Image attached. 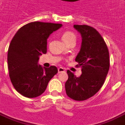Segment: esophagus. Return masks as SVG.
I'll list each match as a JSON object with an SVG mask.
<instances>
[{"mask_svg": "<svg viewBox=\"0 0 125 125\" xmlns=\"http://www.w3.org/2000/svg\"><path fill=\"white\" fill-rule=\"evenodd\" d=\"M65 72V69L62 67H59L58 69V73H62V72Z\"/></svg>", "mask_w": 125, "mask_h": 125, "instance_id": "1", "label": "esophagus"}]
</instances>
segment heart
<instances>
[{
	"label": "heart",
	"mask_w": 125,
	"mask_h": 125,
	"mask_svg": "<svg viewBox=\"0 0 125 125\" xmlns=\"http://www.w3.org/2000/svg\"><path fill=\"white\" fill-rule=\"evenodd\" d=\"M62 40L64 41L65 44L68 45L69 44L72 43V42H76V36L74 33L69 31H64L62 33Z\"/></svg>",
	"instance_id": "obj_1"
}]
</instances>
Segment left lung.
<instances>
[{
    "instance_id": "obj_1",
    "label": "left lung",
    "mask_w": 125,
    "mask_h": 125,
    "mask_svg": "<svg viewBox=\"0 0 125 125\" xmlns=\"http://www.w3.org/2000/svg\"><path fill=\"white\" fill-rule=\"evenodd\" d=\"M73 27L82 37L76 58L82 74L76 77L68 70L65 90L69 98L81 101L94 96L102 87L109 69V54L103 38L94 28L85 25H74Z\"/></svg>"
}]
</instances>
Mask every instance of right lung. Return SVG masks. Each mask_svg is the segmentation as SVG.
<instances>
[{
	"mask_svg": "<svg viewBox=\"0 0 125 125\" xmlns=\"http://www.w3.org/2000/svg\"><path fill=\"white\" fill-rule=\"evenodd\" d=\"M62 24L33 22L18 29L10 42L7 64L15 89L27 98H36L45 92L49 80L58 73L55 66L42 67L39 58L47 53V41Z\"/></svg>",
	"mask_w": 125,
	"mask_h": 125,
	"instance_id": "add662e5",
	"label": "right lung"
}]
</instances>
